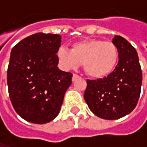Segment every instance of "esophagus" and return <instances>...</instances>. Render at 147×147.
I'll return each mask as SVG.
<instances>
[{"instance_id": "obj_1", "label": "esophagus", "mask_w": 147, "mask_h": 147, "mask_svg": "<svg viewBox=\"0 0 147 147\" xmlns=\"http://www.w3.org/2000/svg\"><path fill=\"white\" fill-rule=\"evenodd\" d=\"M79 77V76L78 75H76V74H73V76H72V81L73 82H75L77 78Z\"/></svg>"}]
</instances>
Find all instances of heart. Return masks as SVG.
Here are the masks:
<instances>
[{"label": "heart", "mask_w": 147, "mask_h": 147, "mask_svg": "<svg viewBox=\"0 0 147 147\" xmlns=\"http://www.w3.org/2000/svg\"><path fill=\"white\" fill-rule=\"evenodd\" d=\"M60 67L65 71L83 64L86 73L93 78H103L111 73L119 59V50L112 42L100 39L84 40L72 45L71 50L60 47L57 50Z\"/></svg>", "instance_id": "b5f03b06"}]
</instances>
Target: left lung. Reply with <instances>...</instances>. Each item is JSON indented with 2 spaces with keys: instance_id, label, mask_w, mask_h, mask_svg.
Instances as JSON below:
<instances>
[{
  "instance_id": "8db88e82",
  "label": "left lung",
  "mask_w": 147,
  "mask_h": 147,
  "mask_svg": "<svg viewBox=\"0 0 147 147\" xmlns=\"http://www.w3.org/2000/svg\"><path fill=\"white\" fill-rule=\"evenodd\" d=\"M119 50L118 64L106 77L87 80L84 100L97 117L114 120L129 114L140 94L142 72L135 48L126 39L115 36Z\"/></svg>"
}]
</instances>
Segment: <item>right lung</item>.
<instances>
[{
    "label": "right lung",
    "instance_id": "right-lung-1",
    "mask_svg": "<svg viewBox=\"0 0 147 147\" xmlns=\"http://www.w3.org/2000/svg\"><path fill=\"white\" fill-rule=\"evenodd\" d=\"M61 36L36 33L12 49L7 86L12 105L24 120L43 124L59 114L72 74L58 68Z\"/></svg>",
    "mask_w": 147,
    "mask_h": 147
}]
</instances>
